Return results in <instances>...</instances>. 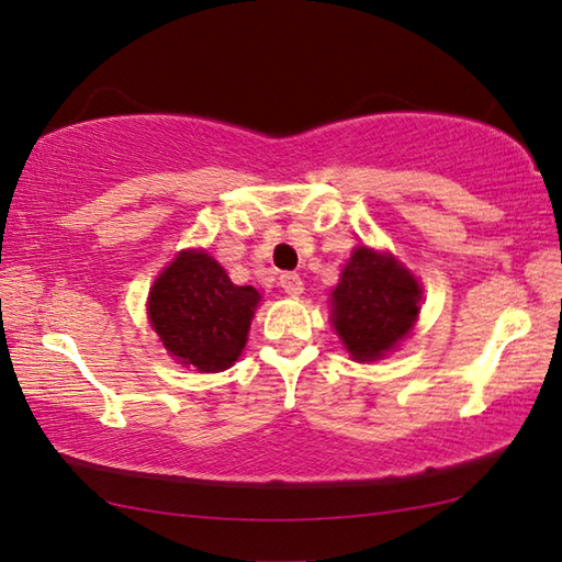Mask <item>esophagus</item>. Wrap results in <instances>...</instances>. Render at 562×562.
I'll use <instances>...</instances> for the list:
<instances>
[{"label":"esophagus","instance_id":"obj_1","mask_svg":"<svg viewBox=\"0 0 562 562\" xmlns=\"http://www.w3.org/2000/svg\"><path fill=\"white\" fill-rule=\"evenodd\" d=\"M280 288L284 290V294L296 296V294H302L304 282H302V278L296 272H282L280 274Z\"/></svg>","mask_w":562,"mask_h":562}]
</instances>
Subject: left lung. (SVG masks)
Returning <instances> with one entry per match:
<instances>
[{
  "mask_svg": "<svg viewBox=\"0 0 562 562\" xmlns=\"http://www.w3.org/2000/svg\"><path fill=\"white\" fill-rule=\"evenodd\" d=\"M420 312V284L396 260L360 246L333 290V326L360 362L376 360L408 336Z\"/></svg>",
  "mask_w": 562,
  "mask_h": 562,
  "instance_id": "1",
  "label": "left lung"
}]
</instances>
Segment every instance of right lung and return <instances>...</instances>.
Returning <instances> with one entry per match:
<instances>
[{"instance_id": "1", "label": "right lung", "mask_w": 562, "mask_h": 562, "mask_svg": "<svg viewBox=\"0 0 562 562\" xmlns=\"http://www.w3.org/2000/svg\"><path fill=\"white\" fill-rule=\"evenodd\" d=\"M258 300L205 250H186L154 282L149 318L164 348L183 364L222 372L241 355Z\"/></svg>"}]
</instances>
